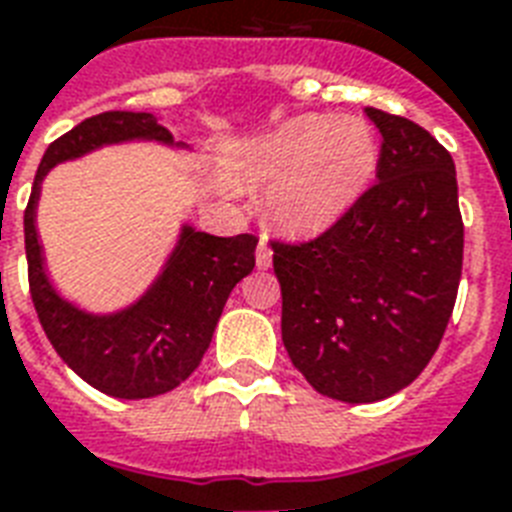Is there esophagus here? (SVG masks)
Instances as JSON below:
<instances>
[{
	"mask_svg": "<svg viewBox=\"0 0 512 512\" xmlns=\"http://www.w3.org/2000/svg\"><path fill=\"white\" fill-rule=\"evenodd\" d=\"M255 260H257V268H271V260H273V249L271 244L265 239H260V244H257V252H255Z\"/></svg>",
	"mask_w": 512,
	"mask_h": 512,
	"instance_id": "34e87169",
	"label": "esophagus"
}]
</instances>
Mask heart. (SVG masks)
I'll use <instances>...</instances> for the list:
<instances>
[{"label":"heart","instance_id":"1","mask_svg":"<svg viewBox=\"0 0 512 512\" xmlns=\"http://www.w3.org/2000/svg\"><path fill=\"white\" fill-rule=\"evenodd\" d=\"M377 143L358 116H297L236 159L244 183L271 185L268 212L289 231H319L361 196Z\"/></svg>","mask_w":512,"mask_h":512}]
</instances>
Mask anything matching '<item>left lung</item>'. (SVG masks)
<instances>
[{"label": "left lung", "instance_id": "left-lung-1", "mask_svg": "<svg viewBox=\"0 0 512 512\" xmlns=\"http://www.w3.org/2000/svg\"><path fill=\"white\" fill-rule=\"evenodd\" d=\"M364 114L382 135L377 183L319 236L271 239L284 348L313 390L348 404L393 396L428 366L465 247L452 154L412 119Z\"/></svg>", "mask_w": 512, "mask_h": 512}]
</instances>
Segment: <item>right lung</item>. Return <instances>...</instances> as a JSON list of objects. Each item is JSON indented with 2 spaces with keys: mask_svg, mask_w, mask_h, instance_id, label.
<instances>
[{
  "mask_svg": "<svg viewBox=\"0 0 512 512\" xmlns=\"http://www.w3.org/2000/svg\"><path fill=\"white\" fill-rule=\"evenodd\" d=\"M148 138L172 143L151 114L106 111L52 140L44 151L23 212L28 289L44 335L58 356L92 388L114 398H154L175 390L199 366L231 289L255 268L257 236H212L183 228L154 287L116 316H90L63 303L42 268L34 207L44 172L103 143Z\"/></svg>",
  "mask_w": 512,
  "mask_h": 512,
  "instance_id": "1",
  "label": "right lung"
}]
</instances>
